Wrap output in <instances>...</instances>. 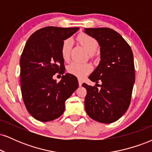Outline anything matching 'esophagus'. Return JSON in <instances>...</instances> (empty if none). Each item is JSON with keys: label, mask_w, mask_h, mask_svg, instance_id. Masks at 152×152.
Returning <instances> with one entry per match:
<instances>
[{"label": "esophagus", "mask_w": 152, "mask_h": 152, "mask_svg": "<svg viewBox=\"0 0 152 152\" xmlns=\"http://www.w3.org/2000/svg\"><path fill=\"white\" fill-rule=\"evenodd\" d=\"M78 85H79V86H81L82 83H83V81H82L81 79H80V78H78Z\"/></svg>", "instance_id": "1"}]
</instances>
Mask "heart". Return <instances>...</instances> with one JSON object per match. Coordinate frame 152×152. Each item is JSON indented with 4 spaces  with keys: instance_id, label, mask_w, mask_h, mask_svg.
I'll use <instances>...</instances> for the list:
<instances>
[{
    "instance_id": "obj_1",
    "label": "heart",
    "mask_w": 152,
    "mask_h": 152,
    "mask_svg": "<svg viewBox=\"0 0 152 152\" xmlns=\"http://www.w3.org/2000/svg\"><path fill=\"white\" fill-rule=\"evenodd\" d=\"M77 40L88 53H93L98 48V42L91 36L81 33L78 34ZM72 41L70 38H67L63 41L61 47V53L63 59L65 61H68L70 58L71 49ZM93 70V66L88 63L72 62L67 67V71L69 74L74 75L78 78L86 77Z\"/></svg>"
}]
</instances>
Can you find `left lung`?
I'll list each match as a JSON object with an SVG mask.
<instances>
[{
    "instance_id": "left-lung-1",
    "label": "left lung",
    "mask_w": 152,
    "mask_h": 152,
    "mask_svg": "<svg viewBox=\"0 0 152 152\" xmlns=\"http://www.w3.org/2000/svg\"><path fill=\"white\" fill-rule=\"evenodd\" d=\"M84 32L95 38L101 47V61L88 78L96 84L102 83L98 85L100 90L95 86L82 84L87 91L85 109L95 121L113 123L129 106L135 81L133 53L126 41L113 29L85 28Z\"/></svg>"
}]
</instances>
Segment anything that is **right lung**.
<instances>
[{
    "instance_id": "right-lung-1",
    "label": "right lung",
    "mask_w": 152,
    "mask_h": 152,
    "mask_svg": "<svg viewBox=\"0 0 152 152\" xmlns=\"http://www.w3.org/2000/svg\"><path fill=\"white\" fill-rule=\"evenodd\" d=\"M79 28L47 26L28 39L20 59L23 100L31 116L46 122L61 116L65 102L77 89V78L66 74L59 82L53 76L65 72L61 53L63 41Z\"/></svg>"
}]
</instances>
